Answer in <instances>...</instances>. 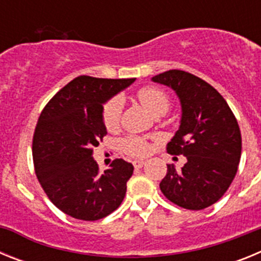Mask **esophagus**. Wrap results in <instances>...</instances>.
Masks as SVG:
<instances>
[{
	"instance_id": "1",
	"label": "esophagus",
	"mask_w": 261,
	"mask_h": 261,
	"mask_svg": "<svg viewBox=\"0 0 261 261\" xmlns=\"http://www.w3.org/2000/svg\"><path fill=\"white\" fill-rule=\"evenodd\" d=\"M144 165H145V161H141V159H136V161H133V166H135V168H141Z\"/></svg>"
}]
</instances>
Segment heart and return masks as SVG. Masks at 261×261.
Masks as SVG:
<instances>
[{"instance_id":"obj_1","label":"heart","mask_w":261,"mask_h":261,"mask_svg":"<svg viewBox=\"0 0 261 261\" xmlns=\"http://www.w3.org/2000/svg\"><path fill=\"white\" fill-rule=\"evenodd\" d=\"M137 98L142 106L150 114L165 115L170 108V98L162 89L154 86H146L138 90ZM123 111V100L120 98L111 99L103 108V123L108 130L117 128ZM124 149L132 155H144L149 150V145L140 137H128L124 141Z\"/></svg>"}]
</instances>
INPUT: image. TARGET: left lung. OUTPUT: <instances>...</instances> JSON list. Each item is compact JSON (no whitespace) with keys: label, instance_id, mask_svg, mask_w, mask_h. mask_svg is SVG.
Listing matches in <instances>:
<instances>
[{"label":"left lung","instance_id":"left-lung-1","mask_svg":"<svg viewBox=\"0 0 261 261\" xmlns=\"http://www.w3.org/2000/svg\"><path fill=\"white\" fill-rule=\"evenodd\" d=\"M151 81L171 87L180 100V125L167 151L187 158L181 170L167 165L159 188L181 208H208L222 197L238 170L242 153L238 121L222 95L191 73L174 69Z\"/></svg>","mask_w":261,"mask_h":261}]
</instances>
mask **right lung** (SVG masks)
<instances>
[{
	"instance_id": "obj_1",
	"label": "right lung",
	"mask_w": 261,
	"mask_h": 261,
	"mask_svg": "<svg viewBox=\"0 0 261 261\" xmlns=\"http://www.w3.org/2000/svg\"><path fill=\"white\" fill-rule=\"evenodd\" d=\"M133 82L135 78L81 75L62 87L40 114L32 141L36 176L50 201L73 218L100 220L125 197L133 165L115 159L100 172L93 147L107 135L103 105Z\"/></svg>"
}]
</instances>
